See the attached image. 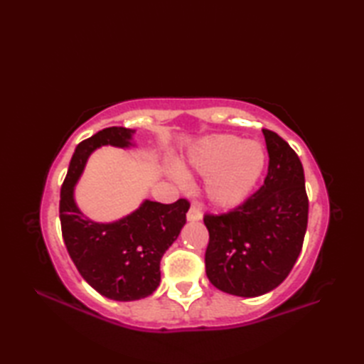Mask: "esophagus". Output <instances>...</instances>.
Listing matches in <instances>:
<instances>
[{
    "instance_id": "esophagus-1",
    "label": "esophagus",
    "mask_w": 364,
    "mask_h": 364,
    "mask_svg": "<svg viewBox=\"0 0 364 364\" xmlns=\"http://www.w3.org/2000/svg\"><path fill=\"white\" fill-rule=\"evenodd\" d=\"M186 218H188L189 222H198V220L203 219V214H202V211H200V208H197L196 205H192L191 210L188 211Z\"/></svg>"
}]
</instances>
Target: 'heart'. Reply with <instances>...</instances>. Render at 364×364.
<instances>
[{
  "label": "heart",
  "instance_id": "1",
  "mask_svg": "<svg viewBox=\"0 0 364 364\" xmlns=\"http://www.w3.org/2000/svg\"><path fill=\"white\" fill-rule=\"evenodd\" d=\"M264 166L266 151L259 142L214 134L191 146L180 170L206 176L205 196L211 205L233 208L250 194Z\"/></svg>",
  "mask_w": 364,
  "mask_h": 364
}]
</instances>
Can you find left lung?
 <instances>
[{"instance_id":"1","label":"left lung","mask_w":364,"mask_h":364,"mask_svg":"<svg viewBox=\"0 0 364 364\" xmlns=\"http://www.w3.org/2000/svg\"><path fill=\"white\" fill-rule=\"evenodd\" d=\"M262 134L269 153L264 184L236 210L203 219L210 231L206 275L215 288L239 297L262 296L289 275L308 223L299 156L274 131Z\"/></svg>"}]
</instances>
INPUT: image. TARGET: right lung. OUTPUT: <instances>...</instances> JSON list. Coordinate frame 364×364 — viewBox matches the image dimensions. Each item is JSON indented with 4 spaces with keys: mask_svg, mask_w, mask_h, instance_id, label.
I'll return each mask as SVG.
<instances>
[{
    "mask_svg": "<svg viewBox=\"0 0 364 364\" xmlns=\"http://www.w3.org/2000/svg\"><path fill=\"white\" fill-rule=\"evenodd\" d=\"M136 129L111 127L82 141L72 156L60 189L59 218L64 242L84 280L102 296L131 301L150 296L161 282V258L186 223L188 200L164 205L145 198L119 220L97 222L84 214L75 188L95 150L105 145L136 146Z\"/></svg>",
    "mask_w": 364,
    "mask_h": 364,
    "instance_id": "add662e5",
    "label": "right lung"
}]
</instances>
